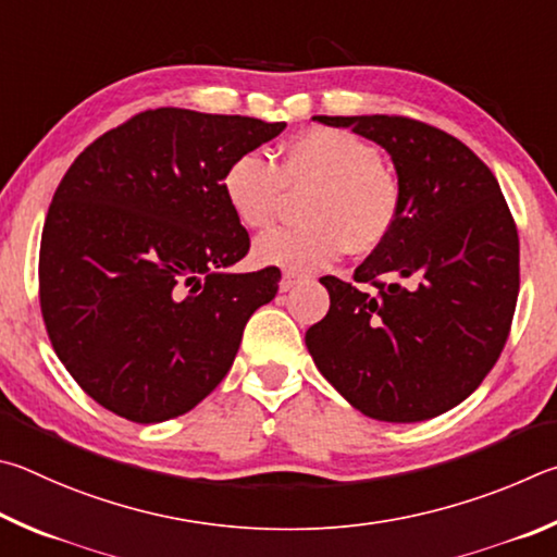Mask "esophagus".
<instances>
[{"label":"esophagus","instance_id":"esophagus-1","mask_svg":"<svg viewBox=\"0 0 557 557\" xmlns=\"http://www.w3.org/2000/svg\"><path fill=\"white\" fill-rule=\"evenodd\" d=\"M298 281H300V276H296V273H284V278H281V284H278V290L281 294H288V290L294 288Z\"/></svg>","mask_w":557,"mask_h":557}]
</instances>
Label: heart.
<instances>
[{
	"mask_svg": "<svg viewBox=\"0 0 557 557\" xmlns=\"http://www.w3.org/2000/svg\"><path fill=\"white\" fill-rule=\"evenodd\" d=\"M286 190L306 193L298 208L304 222L253 242L251 257L261 267L310 271L335 261L345 247L374 251L401 210V188L376 146L330 126L296 134L281 149L278 165L249 151L222 175L224 200L247 230L269 227Z\"/></svg>",
	"mask_w": 557,
	"mask_h": 557,
	"instance_id": "b5f03b06",
	"label": "heart"
}]
</instances>
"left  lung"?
<instances>
[{
	"label": "left lung",
	"mask_w": 557,
	"mask_h": 557,
	"mask_svg": "<svg viewBox=\"0 0 557 557\" xmlns=\"http://www.w3.org/2000/svg\"><path fill=\"white\" fill-rule=\"evenodd\" d=\"M392 156L401 210L357 284L320 278L327 315L306 347L357 411L418 423L462 404L490 374L519 298V232L494 173L431 124L388 114L313 116Z\"/></svg>",
	"instance_id": "obj_1"
}]
</instances>
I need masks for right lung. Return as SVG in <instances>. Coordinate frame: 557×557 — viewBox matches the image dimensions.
Returning a JSON list of instances; mask_svg holds the SVG:
<instances>
[{
	"label": "right lung",
	"instance_id": "obj_1",
	"mask_svg": "<svg viewBox=\"0 0 557 557\" xmlns=\"http://www.w3.org/2000/svg\"><path fill=\"white\" fill-rule=\"evenodd\" d=\"M284 129L161 107L102 134L63 175L41 234V313L58 359L107 411L169 421L230 372L281 271H230L249 234L222 175Z\"/></svg>",
	"mask_w": 557,
	"mask_h": 557
}]
</instances>
